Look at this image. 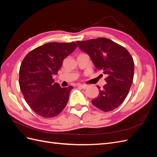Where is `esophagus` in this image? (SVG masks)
<instances>
[{
  "label": "esophagus",
  "instance_id": "obj_1",
  "mask_svg": "<svg viewBox=\"0 0 157 157\" xmlns=\"http://www.w3.org/2000/svg\"><path fill=\"white\" fill-rule=\"evenodd\" d=\"M79 86L80 88H83V89H85V88H86L88 87V85H86V84H80Z\"/></svg>",
  "mask_w": 157,
  "mask_h": 157
}]
</instances>
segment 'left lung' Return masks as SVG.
I'll return each instance as SVG.
<instances>
[{"instance_id": "8db88e82", "label": "left lung", "mask_w": 157, "mask_h": 157, "mask_svg": "<svg viewBox=\"0 0 157 157\" xmlns=\"http://www.w3.org/2000/svg\"><path fill=\"white\" fill-rule=\"evenodd\" d=\"M78 48L89 55L95 70L107 75V82L92 100L100 110L109 112L120 106L129 93L134 74L132 57L124 47L106 38L77 41Z\"/></svg>"}]
</instances>
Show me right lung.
Returning a JSON list of instances; mask_svg holds the SVG:
<instances>
[{"label":"right lung","instance_id":"1","mask_svg":"<svg viewBox=\"0 0 157 157\" xmlns=\"http://www.w3.org/2000/svg\"><path fill=\"white\" fill-rule=\"evenodd\" d=\"M77 47L74 42H49L31 51L22 61L20 90L25 101L37 115L54 117L67 105L73 87L61 88L52 77L58 74L64 59Z\"/></svg>","mask_w":157,"mask_h":157}]
</instances>
